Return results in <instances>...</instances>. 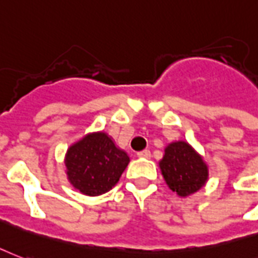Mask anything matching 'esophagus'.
<instances>
[{"instance_id": "1", "label": "esophagus", "mask_w": 258, "mask_h": 258, "mask_svg": "<svg viewBox=\"0 0 258 258\" xmlns=\"http://www.w3.org/2000/svg\"><path fill=\"white\" fill-rule=\"evenodd\" d=\"M138 157L141 158H150L152 157V153H150V150H142V152H139Z\"/></svg>"}]
</instances>
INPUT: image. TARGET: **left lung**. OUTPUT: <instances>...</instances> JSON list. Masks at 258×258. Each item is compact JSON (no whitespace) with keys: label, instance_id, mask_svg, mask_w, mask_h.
<instances>
[{"label":"left lung","instance_id":"left-lung-1","mask_svg":"<svg viewBox=\"0 0 258 258\" xmlns=\"http://www.w3.org/2000/svg\"><path fill=\"white\" fill-rule=\"evenodd\" d=\"M164 152L160 169L168 187L179 197H187L205 186L209 175L208 165L187 142H172Z\"/></svg>","mask_w":258,"mask_h":258}]
</instances>
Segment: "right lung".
Listing matches in <instances>:
<instances>
[{"label": "right lung", "instance_id": "add662e5", "mask_svg": "<svg viewBox=\"0 0 258 258\" xmlns=\"http://www.w3.org/2000/svg\"><path fill=\"white\" fill-rule=\"evenodd\" d=\"M130 163L128 154L105 133H91L71 145L66 154L67 176L85 196H101L119 182Z\"/></svg>", "mask_w": 258, "mask_h": 258}]
</instances>
